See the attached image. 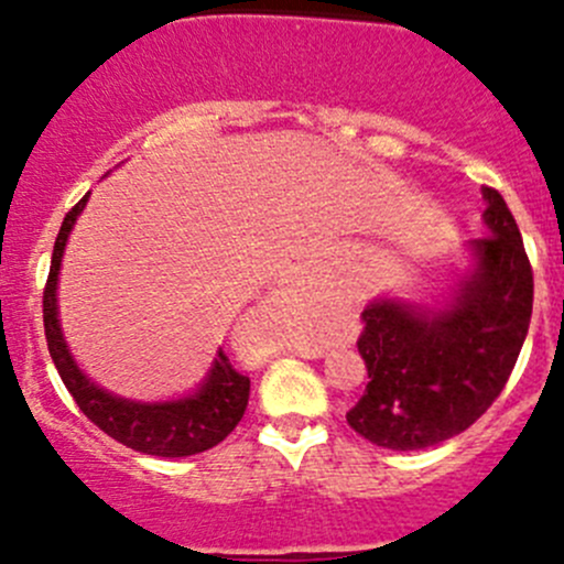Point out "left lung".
<instances>
[{
	"instance_id": "8db88e82",
	"label": "left lung",
	"mask_w": 564,
	"mask_h": 564,
	"mask_svg": "<svg viewBox=\"0 0 564 564\" xmlns=\"http://www.w3.org/2000/svg\"><path fill=\"white\" fill-rule=\"evenodd\" d=\"M488 235L469 242L471 270L442 308L379 297L362 311L357 349L368 379L346 412L388 451H425L469 429L508 384L532 318V267L513 213L482 187Z\"/></svg>"
}]
</instances>
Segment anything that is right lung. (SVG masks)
I'll list each match as a JSON object with an SVG mask.
<instances>
[{"mask_svg":"<svg viewBox=\"0 0 564 564\" xmlns=\"http://www.w3.org/2000/svg\"><path fill=\"white\" fill-rule=\"evenodd\" d=\"M87 198L89 196H84L65 215L54 242V256H51L48 281H45L43 292V324L51 360H54L65 388L76 398L78 409L100 431H106L111 440L122 442L130 451L161 458L196 456V453L209 451L237 429V423L246 414L250 395V379L235 371L224 349H218V355H215L213 368L204 377L202 388L185 398L161 403L130 401V398H119L113 392L98 388L76 366L70 349H67L59 324V308H56V283H59V267L67 237H70L82 209L87 207Z\"/></svg>","mask_w":564,"mask_h":564,"instance_id":"right-lung-1","label":"right lung"}]
</instances>
